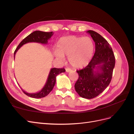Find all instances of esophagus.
<instances>
[{"mask_svg":"<svg viewBox=\"0 0 134 134\" xmlns=\"http://www.w3.org/2000/svg\"><path fill=\"white\" fill-rule=\"evenodd\" d=\"M65 70H66V71L67 72H70L71 71V69H70V68H66Z\"/></svg>","mask_w":134,"mask_h":134,"instance_id":"obj_1","label":"esophagus"}]
</instances>
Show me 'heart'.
<instances>
[{
	"label": "heart",
	"mask_w": 134,
	"mask_h": 134,
	"mask_svg": "<svg viewBox=\"0 0 134 134\" xmlns=\"http://www.w3.org/2000/svg\"><path fill=\"white\" fill-rule=\"evenodd\" d=\"M94 49V42L90 37L65 36L60 38L56 44L55 56L63 60L65 55L68 56L71 66L82 68L91 62Z\"/></svg>",
	"instance_id": "heart-1"
}]
</instances>
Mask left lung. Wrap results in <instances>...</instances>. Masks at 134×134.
<instances>
[{"label":"left lung","mask_w":134,"mask_h":134,"mask_svg":"<svg viewBox=\"0 0 134 134\" xmlns=\"http://www.w3.org/2000/svg\"><path fill=\"white\" fill-rule=\"evenodd\" d=\"M87 32L95 42V53L86 67L76 71L79 78L74 87L80 97L92 99L102 93L110 83L115 58L106 40L94 31Z\"/></svg>","instance_id":"1"}]
</instances>
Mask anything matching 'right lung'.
Segmentation results:
<instances>
[{
    "mask_svg": "<svg viewBox=\"0 0 134 134\" xmlns=\"http://www.w3.org/2000/svg\"><path fill=\"white\" fill-rule=\"evenodd\" d=\"M53 32H46L40 31H36L32 32L30 35L24 38L22 41L20 42L18 47L14 52V57L17 51L19 49L20 47L22 46L24 44H26L28 42H38L43 44H47L48 40H49L52 36L53 35ZM65 71L64 68H52L51 69L50 71L48 74V78L46 81V83L42 90L38 92L35 93H28L22 90L27 96H29L32 98H43L49 94L50 92L53 89L55 83H56V77L58 74Z\"/></svg>",
    "mask_w": 134,
    "mask_h": 134,
    "instance_id": "obj_1",
    "label": "right lung"
}]
</instances>
